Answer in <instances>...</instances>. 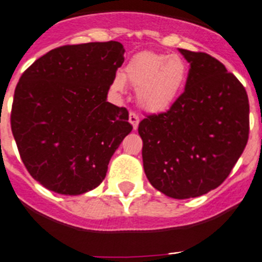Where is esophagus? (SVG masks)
<instances>
[{
    "label": "esophagus",
    "instance_id": "obj_1",
    "mask_svg": "<svg viewBox=\"0 0 262 262\" xmlns=\"http://www.w3.org/2000/svg\"><path fill=\"white\" fill-rule=\"evenodd\" d=\"M129 122L132 124V126H133L134 130L138 128V124H140V117H138L137 113H134V112L129 113Z\"/></svg>",
    "mask_w": 262,
    "mask_h": 262
}]
</instances>
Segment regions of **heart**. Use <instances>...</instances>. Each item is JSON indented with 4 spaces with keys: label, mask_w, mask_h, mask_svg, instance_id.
Masks as SVG:
<instances>
[{
    "label": "heart",
    "mask_w": 262,
    "mask_h": 262,
    "mask_svg": "<svg viewBox=\"0 0 262 262\" xmlns=\"http://www.w3.org/2000/svg\"><path fill=\"white\" fill-rule=\"evenodd\" d=\"M188 67L179 55L141 51L129 59L122 75L113 77L115 92L125 91V80L136 88L141 108L147 112H163L177 101L187 80Z\"/></svg>",
    "instance_id": "b5f03b06"
}]
</instances>
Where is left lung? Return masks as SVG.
Listing matches in <instances>:
<instances>
[{
  "label": "left lung",
  "mask_w": 262,
  "mask_h": 262,
  "mask_svg": "<svg viewBox=\"0 0 262 262\" xmlns=\"http://www.w3.org/2000/svg\"><path fill=\"white\" fill-rule=\"evenodd\" d=\"M190 63L185 92L167 112L138 125L142 161L154 188L188 199L219 187L244 151L249 101L243 84L206 52L179 49Z\"/></svg>",
  "instance_id": "1"
}]
</instances>
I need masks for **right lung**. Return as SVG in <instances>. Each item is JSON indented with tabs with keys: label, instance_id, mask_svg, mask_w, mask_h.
<instances>
[{
	"label": "right lung",
	"instance_id": "1",
	"mask_svg": "<svg viewBox=\"0 0 262 262\" xmlns=\"http://www.w3.org/2000/svg\"><path fill=\"white\" fill-rule=\"evenodd\" d=\"M124 52L115 40L62 46L22 74L11 132L27 171L43 187L80 195L105 178L113 153L133 129L126 108L106 101Z\"/></svg>",
	"mask_w": 262,
	"mask_h": 262
}]
</instances>
